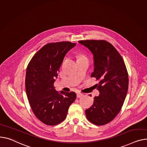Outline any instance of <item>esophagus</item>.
Here are the masks:
<instances>
[{
	"label": "esophagus",
	"mask_w": 147,
	"mask_h": 147,
	"mask_svg": "<svg viewBox=\"0 0 147 147\" xmlns=\"http://www.w3.org/2000/svg\"><path fill=\"white\" fill-rule=\"evenodd\" d=\"M83 96V94H82L81 93H78L77 94V98H80V97H82Z\"/></svg>",
	"instance_id": "obj_1"
}]
</instances>
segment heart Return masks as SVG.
Listing matches in <instances>:
<instances>
[{"label":"heart","mask_w":147,"mask_h":147,"mask_svg":"<svg viewBox=\"0 0 147 147\" xmlns=\"http://www.w3.org/2000/svg\"><path fill=\"white\" fill-rule=\"evenodd\" d=\"M79 59H83V58H87V57L85 55H82V54H80L79 55Z\"/></svg>","instance_id":"obj_1"}]
</instances>
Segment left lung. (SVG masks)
<instances>
[{
	"label": "left lung",
	"mask_w": 147,
	"mask_h": 147,
	"mask_svg": "<svg viewBox=\"0 0 147 147\" xmlns=\"http://www.w3.org/2000/svg\"><path fill=\"white\" fill-rule=\"evenodd\" d=\"M79 42L93 54L94 71L91 77L99 80V96L94 97L93 105L86 109L87 119L96 125L111 122L120 112L128 89L129 79L120 54L105 40H82Z\"/></svg>",
	"instance_id": "left-lung-1"
}]
</instances>
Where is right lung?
I'll list each match as a JSON object with an SVG mask.
<instances>
[{"label": "right lung", "mask_w": 147, "mask_h": 147, "mask_svg": "<svg viewBox=\"0 0 147 147\" xmlns=\"http://www.w3.org/2000/svg\"><path fill=\"white\" fill-rule=\"evenodd\" d=\"M75 45L69 41L47 44L28 65L25 89L29 103L36 118L45 125L62 122L76 99L75 92L61 91L59 93L54 86L65 55Z\"/></svg>", "instance_id": "add662e5"}]
</instances>
